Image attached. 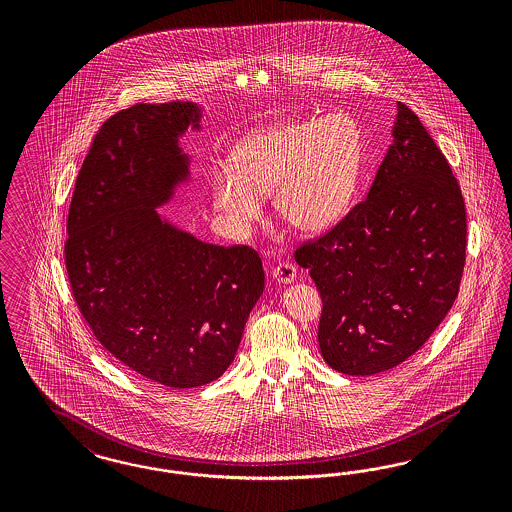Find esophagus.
<instances>
[{
	"label": "esophagus",
	"instance_id": "esophagus-1",
	"mask_svg": "<svg viewBox=\"0 0 512 512\" xmlns=\"http://www.w3.org/2000/svg\"><path fill=\"white\" fill-rule=\"evenodd\" d=\"M272 276L278 279L279 283L287 285L296 279V268L293 263H281L272 270Z\"/></svg>",
	"mask_w": 512,
	"mask_h": 512
}]
</instances>
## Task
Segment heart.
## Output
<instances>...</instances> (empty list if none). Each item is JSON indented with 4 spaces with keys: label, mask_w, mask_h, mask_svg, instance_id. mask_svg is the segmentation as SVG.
<instances>
[{
    "label": "heart",
    "mask_w": 512,
    "mask_h": 512,
    "mask_svg": "<svg viewBox=\"0 0 512 512\" xmlns=\"http://www.w3.org/2000/svg\"><path fill=\"white\" fill-rule=\"evenodd\" d=\"M362 133L349 114L274 125L242 140L234 161L210 172L212 199L231 233H249L274 193L278 216L298 233L319 234L345 214L357 187Z\"/></svg>",
    "instance_id": "heart-1"
}]
</instances>
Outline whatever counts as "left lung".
<instances>
[{"mask_svg":"<svg viewBox=\"0 0 512 512\" xmlns=\"http://www.w3.org/2000/svg\"><path fill=\"white\" fill-rule=\"evenodd\" d=\"M392 139L366 201L295 251L323 300L321 355L345 375L387 372L415 355L464 272V197L447 157L403 103Z\"/></svg>","mask_w":512,"mask_h":512,"instance_id":"1","label":"left lung"}]
</instances>
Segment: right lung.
Listing matches in <instances>:
<instances>
[{
  "mask_svg": "<svg viewBox=\"0 0 512 512\" xmlns=\"http://www.w3.org/2000/svg\"><path fill=\"white\" fill-rule=\"evenodd\" d=\"M195 103H137L110 116L78 172L65 268L93 336L159 385L201 387L231 366L263 295L261 257L176 229L155 208L189 176L178 139Z\"/></svg>",
  "mask_w": 512,
  "mask_h": 512,
  "instance_id": "obj_1",
  "label": "right lung"
}]
</instances>
